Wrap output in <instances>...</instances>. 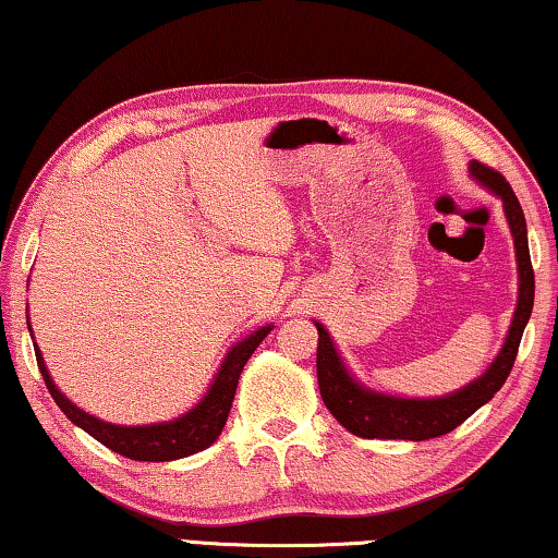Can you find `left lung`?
Here are the masks:
<instances>
[{
  "label": "left lung",
  "mask_w": 558,
  "mask_h": 558,
  "mask_svg": "<svg viewBox=\"0 0 558 558\" xmlns=\"http://www.w3.org/2000/svg\"><path fill=\"white\" fill-rule=\"evenodd\" d=\"M471 173L481 183H486L490 191H496L504 198L506 219L511 226L515 259H519V306H515L511 329H508L506 344L496 357L494 365L486 369V375L475 379L463 390H458L448 398L438 400H408V398H387V395L369 392L360 387L347 375L332 339L325 332V327L317 325L319 347H317V379L319 392L325 405L329 408L339 423L347 430L360 435V438H383V440H430L440 438L450 430H456L460 423H465L475 410L494 398L504 387L506 377L511 375V367L519 354V344L523 337V327L534 310V266L529 256L526 239V219H523L521 204L508 181L496 168L473 160Z\"/></svg>",
  "instance_id": "8db88e82"
}]
</instances>
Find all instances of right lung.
I'll use <instances>...</instances> for the list:
<instances>
[{
  "label": "right lung",
  "instance_id": "obj_1",
  "mask_svg": "<svg viewBox=\"0 0 558 558\" xmlns=\"http://www.w3.org/2000/svg\"><path fill=\"white\" fill-rule=\"evenodd\" d=\"M271 332V327H262L259 332H254L244 342H239L233 350L226 354L223 365L216 375L211 390L206 392V398L198 402L191 413L173 420V423H160V425H138V427H125V425H110L102 420L83 413V410L72 405L64 395L54 387L50 373H47L43 354H37V367L45 377L47 390H50L52 400L58 402V408L68 415L72 423L83 427L85 433H90L95 440H100L105 448L116 450V453L131 458V460H153V463H163V460H175L198 453L211 446L219 438L226 420H229V410L236 395V385L241 377V369L252 357L262 339Z\"/></svg>",
  "mask_w": 558,
  "mask_h": 558
}]
</instances>
